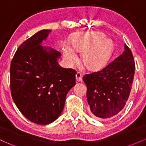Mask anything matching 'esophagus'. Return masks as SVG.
<instances>
[{"label": "esophagus", "mask_w": 146, "mask_h": 146, "mask_svg": "<svg viewBox=\"0 0 146 146\" xmlns=\"http://www.w3.org/2000/svg\"><path fill=\"white\" fill-rule=\"evenodd\" d=\"M75 78H76L77 82H82V75L80 73H77L75 75Z\"/></svg>", "instance_id": "34e87169"}]
</instances>
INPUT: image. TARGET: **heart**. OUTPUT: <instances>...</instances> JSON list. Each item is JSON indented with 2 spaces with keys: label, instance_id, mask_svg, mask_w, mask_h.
I'll list each match as a JSON object with an SVG mask.
<instances>
[{
  "label": "heart",
  "instance_id": "b5f03b06",
  "mask_svg": "<svg viewBox=\"0 0 146 146\" xmlns=\"http://www.w3.org/2000/svg\"><path fill=\"white\" fill-rule=\"evenodd\" d=\"M71 46L65 44L63 56L66 63L72 66L78 61V56L75 50L84 52V63L90 69L102 67L109 60L114 48V43L101 32L78 33L72 38Z\"/></svg>",
  "mask_w": 146,
  "mask_h": 146
}]
</instances>
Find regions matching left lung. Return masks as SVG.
<instances>
[{
	"mask_svg": "<svg viewBox=\"0 0 146 146\" xmlns=\"http://www.w3.org/2000/svg\"><path fill=\"white\" fill-rule=\"evenodd\" d=\"M135 65L130 48L104 68L83 77L87 86L86 97L91 113L99 119L117 115L128 101L135 75Z\"/></svg>",
	"mask_w": 146,
	"mask_h": 146,
	"instance_id": "1",
	"label": "left lung"
}]
</instances>
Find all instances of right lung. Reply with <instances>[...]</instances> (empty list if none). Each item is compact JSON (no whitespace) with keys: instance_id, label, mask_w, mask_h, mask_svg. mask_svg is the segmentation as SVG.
<instances>
[{"instance_id":"add662e5","label":"right lung","mask_w":146,"mask_h":146,"mask_svg":"<svg viewBox=\"0 0 146 146\" xmlns=\"http://www.w3.org/2000/svg\"><path fill=\"white\" fill-rule=\"evenodd\" d=\"M51 30L43 29L18 48L10 66L11 96L29 121L47 125L64 109L66 97L75 85V71L60 66V52L42 46Z\"/></svg>"}]
</instances>
